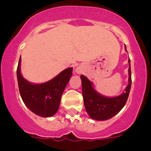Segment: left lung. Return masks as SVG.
<instances>
[{"mask_svg":"<svg viewBox=\"0 0 151 151\" xmlns=\"http://www.w3.org/2000/svg\"><path fill=\"white\" fill-rule=\"evenodd\" d=\"M126 50V47H125ZM129 85L125 92L121 95L114 97H107L101 95L94 90L92 82L85 76L81 75L82 87V96L85 110L89 116L96 120H106L116 115L122 110L129 97L132 85L130 60H129Z\"/></svg>","mask_w":151,"mask_h":151,"instance_id":"left-lung-1","label":"left lung"}]
</instances>
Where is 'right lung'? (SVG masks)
Wrapping results in <instances>:
<instances>
[{
  "label": "right lung",
  "mask_w": 151,
  "mask_h": 151,
  "mask_svg": "<svg viewBox=\"0 0 151 151\" xmlns=\"http://www.w3.org/2000/svg\"><path fill=\"white\" fill-rule=\"evenodd\" d=\"M21 57L17 74L19 90L24 104L32 112L42 117H50L58 110L62 94L73 74L67 68L58 76L42 84H32L22 77L20 72Z\"/></svg>",
  "instance_id": "right-lung-1"
}]
</instances>
